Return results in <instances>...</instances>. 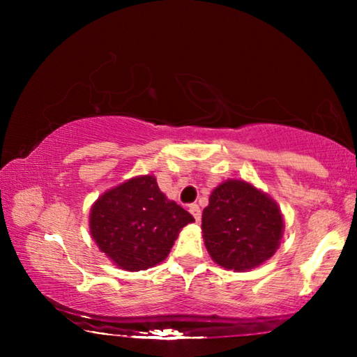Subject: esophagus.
I'll list each match as a JSON object with an SVG mask.
<instances>
[{
	"label": "esophagus",
	"mask_w": 357,
	"mask_h": 357,
	"mask_svg": "<svg viewBox=\"0 0 357 357\" xmlns=\"http://www.w3.org/2000/svg\"><path fill=\"white\" fill-rule=\"evenodd\" d=\"M189 211H190V214L195 217V220L200 222V219H202V209H200V206H198V204H190Z\"/></svg>",
	"instance_id": "esophagus-1"
}]
</instances>
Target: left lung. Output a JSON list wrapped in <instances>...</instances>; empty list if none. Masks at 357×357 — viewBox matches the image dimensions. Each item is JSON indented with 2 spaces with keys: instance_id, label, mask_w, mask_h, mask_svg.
Instances as JSON below:
<instances>
[{
  "instance_id": "1",
  "label": "left lung",
  "mask_w": 357,
  "mask_h": 357,
  "mask_svg": "<svg viewBox=\"0 0 357 357\" xmlns=\"http://www.w3.org/2000/svg\"><path fill=\"white\" fill-rule=\"evenodd\" d=\"M202 229L211 258L222 268L244 273L279 249L283 215L273 198L250 183L228 179L211 193Z\"/></svg>"
}]
</instances>
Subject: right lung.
I'll use <instances>...</instances> for the list:
<instances>
[{"mask_svg":"<svg viewBox=\"0 0 357 357\" xmlns=\"http://www.w3.org/2000/svg\"><path fill=\"white\" fill-rule=\"evenodd\" d=\"M193 217L160 192L151 174L107 190L93 204L89 231L99 249L126 271L164 261L181 228Z\"/></svg>","mask_w":357,"mask_h":357,"instance_id":"1","label":"right lung"}]
</instances>
